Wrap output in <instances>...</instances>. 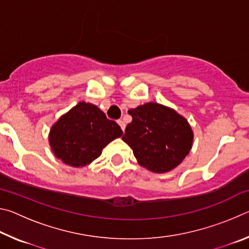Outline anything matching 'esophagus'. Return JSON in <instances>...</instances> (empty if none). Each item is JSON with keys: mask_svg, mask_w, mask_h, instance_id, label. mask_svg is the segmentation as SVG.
Wrapping results in <instances>:
<instances>
[{"mask_svg": "<svg viewBox=\"0 0 249 249\" xmlns=\"http://www.w3.org/2000/svg\"><path fill=\"white\" fill-rule=\"evenodd\" d=\"M117 124L121 126L122 130H123V132H124V130H125V123H124V122L122 121V120H119V121H117Z\"/></svg>", "mask_w": 249, "mask_h": 249, "instance_id": "esophagus-1", "label": "esophagus"}]
</instances>
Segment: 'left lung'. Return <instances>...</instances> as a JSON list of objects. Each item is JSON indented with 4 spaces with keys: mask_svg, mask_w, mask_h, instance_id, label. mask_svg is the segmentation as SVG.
I'll use <instances>...</instances> for the list:
<instances>
[{
    "mask_svg": "<svg viewBox=\"0 0 249 249\" xmlns=\"http://www.w3.org/2000/svg\"><path fill=\"white\" fill-rule=\"evenodd\" d=\"M133 121L122 137L141 166L163 174L179 166L192 148L193 132L183 116L165 105L149 102L130 108Z\"/></svg>",
    "mask_w": 249,
    "mask_h": 249,
    "instance_id": "1",
    "label": "left lung"
}]
</instances>
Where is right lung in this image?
<instances>
[{
    "mask_svg": "<svg viewBox=\"0 0 249 249\" xmlns=\"http://www.w3.org/2000/svg\"><path fill=\"white\" fill-rule=\"evenodd\" d=\"M123 130L95 105L79 102L52 126L49 145L54 156L71 167H83L100 157L105 146Z\"/></svg>",
    "mask_w": 249,
    "mask_h": 249,
    "instance_id": "1",
    "label": "right lung"
}]
</instances>
